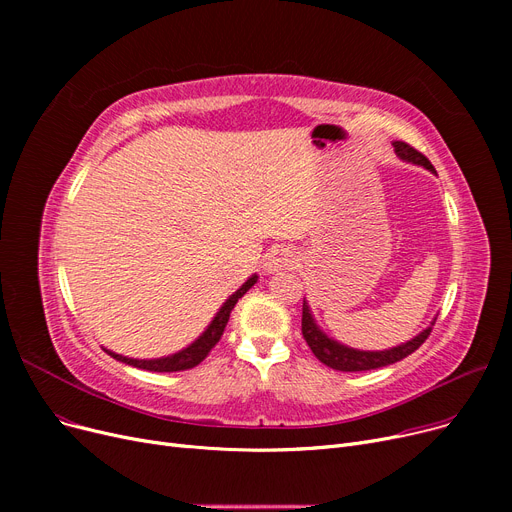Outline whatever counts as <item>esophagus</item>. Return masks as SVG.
Here are the masks:
<instances>
[{"instance_id": "esophagus-1", "label": "esophagus", "mask_w": 512, "mask_h": 512, "mask_svg": "<svg viewBox=\"0 0 512 512\" xmlns=\"http://www.w3.org/2000/svg\"><path fill=\"white\" fill-rule=\"evenodd\" d=\"M294 261H297V257H294L292 251L284 247H276L265 259V274H278L282 270H290Z\"/></svg>"}]
</instances>
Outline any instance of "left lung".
I'll return each instance as SVG.
<instances>
[{
	"label": "left lung",
	"instance_id": "left-lung-1",
	"mask_svg": "<svg viewBox=\"0 0 512 512\" xmlns=\"http://www.w3.org/2000/svg\"><path fill=\"white\" fill-rule=\"evenodd\" d=\"M392 145H394L396 157H400L402 161H407V164H415V166H423L425 170L436 174V168L429 164V159L423 153H419L417 149H413L411 145L402 143V141H394ZM434 324H436V317L432 319V324H429L425 330H421L415 338L402 342L398 346L386 348V351H359V348L346 346V344L330 338L324 330H321L311 313L307 299H305L301 326H303V336L313 351V355L324 365H328L336 371H369V369H380V367L392 365L396 361H402L405 357H409L411 353H415L417 348L425 342L429 332H432Z\"/></svg>",
	"mask_w": 512,
	"mask_h": 512
}]
</instances>
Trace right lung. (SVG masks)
I'll use <instances>...</instances> for the list:
<instances>
[{
  "mask_svg": "<svg viewBox=\"0 0 512 512\" xmlns=\"http://www.w3.org/2000/svg\"><path fill=\"white\" fill-rule=\"evenodd\" d=\"M259 280L257 274H253L245 284H242L236 292H232L230 297L226 299V303L218 309V313L213 315V319L209 321V326L203 330V334L193 340L188 346H184L182 351L174 353V355H168V357H159V359H132V357H124V355H118L114 351H110V348H103V351L107 355H112L116 361H122L126 365H132V367H139V369H147V371H159V373H166V371H184V369H193L197 367L207 355L211 348L220 342L222 334H224V328L228 324L230 319V313L234 309V305L238 303V299L245 294L251 286H255Z\"/></svg>",
  "mask_w": 512,
  "mask_h": 512,
  "instance_id": "add662e5",
  "label": "right lung"
}]
</instances>
